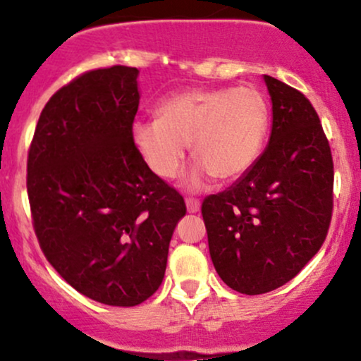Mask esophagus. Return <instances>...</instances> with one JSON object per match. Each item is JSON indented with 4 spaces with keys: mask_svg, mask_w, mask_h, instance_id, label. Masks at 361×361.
<instances>
[{
    "mask_svg": "<svg viewBox=\"0 0 361 361\" xmlns=\"http://www.w3.org/2000/svg\"><path fill=\"white\" fill-rule=\"evenodd\" d=\"M186 210L190 214H197L200 210V202L197 198H186Z\"/></svg>",
    "mask_w": 361,
    "mask_h": 361,
    "instance_id": "esophagus-1",
    "label": "esophagus"
}]
</instances>
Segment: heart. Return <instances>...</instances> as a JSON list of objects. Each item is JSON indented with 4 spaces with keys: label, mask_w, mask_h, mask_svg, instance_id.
Returning <instances> with one entry per match:
<instances>
[{
    "label": "heart",
    "mask_w": 361,
    "mask_h": 361,
    "mask_svg": "<svg viewBox=\"0 0 361 361\" xmlns=\"http://www.w3.org/2000/svg\"><path fill=\"white\" fill-rule=\"evenodd\" d=\"M156 114L132 123V142L166 180L178 175L190 144L198 159L186 175L190 185L209 175L219 181L243 176L258 161L270 130V105L255 86L185 90L164 98Z\"/></svg>",
    "instance_id": "b5f03b06"
}]
</instances>
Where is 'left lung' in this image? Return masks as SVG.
Listing matches in <instances>:
<instances>
[{
    "label": "left lung",
    "mask_w": 361,
    "mask_h": 361,
    "mask_svg": "<svg viewBox=\"0 0 361 361\" xmlns=\"http://www.w3.org/2000/svg\"><path fill=\"white\" fill-rule=\"evenodd\" d=\"M270 144L231 188L202 204L210 258L224 283L246 295L281 287L321 250L333 215L329 140L304 93L264 76Z\"/></svg>",
    "instance_id": "1"
}]
</instances>
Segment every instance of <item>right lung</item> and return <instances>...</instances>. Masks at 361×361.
Masks as SVG:
<instances>
[{
	"label": "right lung",
	"instance_id": "add662e5",
	"mask_svg": "<svg viewBox=\"0 0 361 361\" xmlns=\"http://www.w3.org/2000/svg\"><path fill=\"white\" fill-rule=\"evenodd\" d=\"M135 68L82 73L45 103L27 159L40 250L82 295L142 304L163 283L183 197L151 171L132 142Z\"/></svg>",
	"mask_w": 361,
	"mask_h": 361
}]
</instances>
